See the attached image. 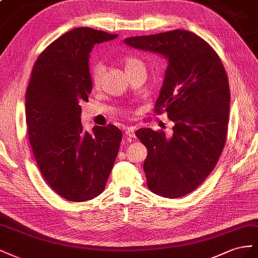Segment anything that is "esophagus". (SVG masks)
I'll use <instances>...</instances> for the list:
<instances>
[{"label": "esophagus", "instance_id": "1", "mask_svg": "<svg viewBox=\"0 0 258 258\" xmlns=\"http://www.w3.org/2000/svg\"><path fill=\"white\" fill-rule=\"evenodd\" d=\"M125 134H126V136L131 137V138H135V130L133 127H127L126 131H125Z\"/></svg>", "mask_w": 258, "mask_h": 258}]
</instances>
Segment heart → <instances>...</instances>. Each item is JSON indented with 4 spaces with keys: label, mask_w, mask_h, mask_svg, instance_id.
Instances as JSON below:
<instances>
[{
    "label": "heart",
    "mask_w": 258,
    "mask_h": 258,
    "mask_svg": "<svg viewBox=\"0 0 258 258\" xmlns=\"http://www.w3.org/2000/svg\"><path fill=\"white\" fill-rule=\"evenodd\" d=\"M124 64H125V70H126V72L137 69L139 67H145L144 63L141 60L134 57H127L126 59L124 60ZM104 71H105V68L101 63H94L92 66L91 82L94 86H98L100 84L102 76H104Z\"/></svg>",
    "instance_id": "heart-1"
}]
</instances>
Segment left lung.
I'll return each mask as SVG.
<instances>
[{"instance_id": "obj_1", "label": "left lung", "mask_w": 258, "mask_h": 258, "mask_svg": "<svg viewBox=\"0 0 258 258\" xmlns=\"http://www.w3.org/2000/svg\"><path fill=\"white\" fill-rule=\"evenodd\" d=\"M124 43L167 60L156 111L165 108L173 135L141 128L136 136L148 150L144 171L149 189L164 198L183 197L208 178L225 146L230 88L223 62L207 42L186 30Z\"/></svg>"}]
</instances>
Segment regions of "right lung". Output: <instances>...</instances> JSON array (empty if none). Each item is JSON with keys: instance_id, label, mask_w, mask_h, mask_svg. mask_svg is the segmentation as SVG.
Listing matches in <instances>:
<instances>
[{"instance_id": "1", "label": "right lung", "mask_w": 258, "mask_h": 258, "mask_svg": "<svg viewBox=\"0 0 258 258\" xmlns=\"http://www.w3.org/2000/svg\"><path fill=\"white\" fill-rule=\"evenodd\" d=\"M92 28L72 29L39 56L26 93V122L34 158L50 188L72 202L99 196L122 141L114 125L83 131L81 102L93 84L90 53L95 44L111 41Z\"/></svg>"}]
</instances>
